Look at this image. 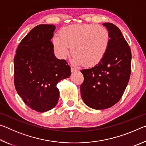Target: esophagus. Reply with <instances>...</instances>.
Returning <instances> with one entry per match:
<instances>
[{"mask_svg": "<svg viewBox=\"0 0 146 146\" xmlns=\"http://www.w3.org/2000/svg\"><path fill=\"white\" fill-rule=\"evenodd\" d=\"M76 71H77V70H76V69L75 68H73V67H71V71L72 73H73V72H75Z\"/></svg>", "mask_w": 146, "mask_h": 146, "instance_id": "esophagus-1", "label": "esophagus"}]
</instances>
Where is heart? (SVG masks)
<instances>
[{"mask_svg":"<svg viewBox=\"0 0 146 146\" xmlns=\"http://www.w3.org/2000/svg\"><path fill=\"white\" fill-rule=\"evenodd\" d=\"M59 35L53 38L56 55L65 59L71 53L73 62L91 68L104 58L110 45L111 35L108 29L96 24L71 25L61 29Z\"/></svg>","mask_w":146,"mask_h":146,"instance_id":"heart-1","label":"heart"}]
</instances>
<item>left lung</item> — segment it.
Wrapping results in <instances>:
<instances>
[{
    "label": "left lung",
    "mask_w": 146,
    "mask_h": 146,
    "mask_svg": "<svg viewBox=\"0 0 146 146\" xmlns=\"http://www.w3.org/2000/svg\"><path fill=\"white\" fill-rule=\"evenodd\" d=\"M103 25L111 35L108 52L97 65L80 71L84 78L81 97L86 105L95 110L109 108L120 100L131 71V49L120 30L111 23Z\"/></svg>",
    "instance_id": "left-lung-1"
}]
</instances>
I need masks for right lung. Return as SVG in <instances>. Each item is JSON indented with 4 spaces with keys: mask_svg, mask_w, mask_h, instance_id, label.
I'll return each instance as SVG.
<instances>
[{
    "mask_svg": "<svg viewBox=\"0 0 146 146\" xmlns=\"http://www.w3.org/2000/svg\"><path fill=\"white\" fill-rule=\"evenodd\" d=\"M55 26H36L20 42L14 58V84L24 102L38 112L53 109L59 98L57 83L71 75L65 60L54 55Z\"/></svg>",
    "mask_w": 146,
    "mask_h": 146,
    "instance_id": "right-lung-1",
    "label": "right lung"
}]
</instances>
